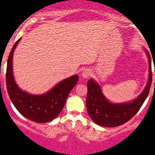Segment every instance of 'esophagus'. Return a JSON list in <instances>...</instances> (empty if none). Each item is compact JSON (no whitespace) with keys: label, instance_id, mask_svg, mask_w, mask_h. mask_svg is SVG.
I'll return each mask as SVG.
<instances>
[{"label":"esophagus","instance_id":"esophagus-1","mask_svg":"<svg viewBox=\"0 0 155 155\" xmlns=\"http://www.w3.org/2000/svg\"><path fill=\"white\" fill-rule=\"evenodd\" d=\"M91 71L90 69H88V68L84 69L81 73V75L84 78H88L89 77L91 76Z\"/></svg>","mask_w":155,"mask_h":155}]
</instances>
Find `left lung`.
Instances as JSON below:
<instances>
[{"mask_svg": "<svg viewBox=\"0 0 155 155\" xmlns=\"http://www.w3.org/2000/svg\"><path fill=\"white\" fill-rule=\"evenodd\" d=\"M145 53L149 62L148 81L141 94L132 101L120 104L111 103L104 97L100 85L97 82L92 78L87 81V110L95 124L102 127H117L128 121L137 113L147 98L152 81L151 56L147 50H145Z\"/></svg>", "mask_w": 155, "mask_h": 155, "instance_id": "8db88e82", "label": "left lung"}]
</instances>
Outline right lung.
I'll list each match as a JSON object with an SVG mask.
<instances>
[{
  "instance_id": "1",
  "label": "right lung",
  "mask_w": 155,
  "mask_h": 155,
  "mask_svg": "<svg viewBox=\"0 0 155 155\" xmlns=\"http://www.w3.org/2000/svg\"><path fill=\"white\" fill-rule=\"evenodd\" d=\"M18 39L14 45L8 59L6 85L9 97L17 110L24 117L37 123H47L59 115L68 96L78 81L77 74L68 78L56 84L44 94H31L21 90L16 84L13 74V55Z\"/></svg>"
}]
</instances>
